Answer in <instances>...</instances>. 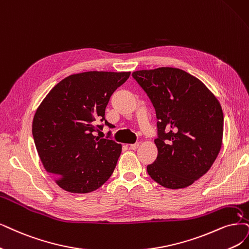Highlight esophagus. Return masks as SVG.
<instances>
[{
	"mask_svg": "<svg viewBox=\"0 0 249 249\" xmlns=\"http://www.w3.org/2000/svg\"><path fill=\"white\" fill-rule=\"evenodd\" d=\"M139 146H140V142H135V143L130 144V149L131 150H136V149H139Z\"/></svg>",
	"mask_w": 249,
	"mask_h": 249,
	"instance_id": "esophagus-1",
	"label": "esophagus"
}]
</instances>
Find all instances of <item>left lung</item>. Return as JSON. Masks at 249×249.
Wrapping results in <instances>:
<instances>
[{
    "mask_svg": "<svg viewBox=\"0 0 249 249\" xmlns=\"http://www.w3.org/2000/svg\"><path fill=\"white\" fill-rule=\"evenodd\" d=\"M156 110L158 156L149 176L167 189H183L210 169L222 148L224 114L196 77L176 68L132 72Z\"/></svg>",
    "mask_w": 249,
    "mask_h": 249,
    "instance_id": "obj_1",
    "label": "left lung"
}]
</instances>
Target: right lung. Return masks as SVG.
I'll use <instances>...</instances> for the list:
<instances>
[{"mask_svg":"<svg viewBox=\"0 0 249 249\" xmlns=\"http://www.w3.org/2000/svg\"><path fill=\"white\" fill-rule=\"evenodd\" d=\"M130 71H86L55 85L33 120L36 151L48 173L70 193L84 194L100 188L114 172L122 145L99 139L106 107ZM110 132H108L109 134Z\"/></svg>","mask_w":249,"mask_h":249,"instance_id":"add662e5","label":"right lung"}]
</instances>
